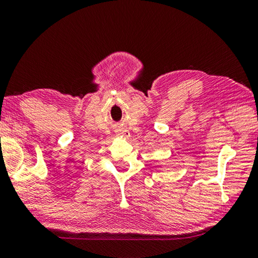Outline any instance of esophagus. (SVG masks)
Listing matches in <instances>:
<instances>
[{"label":"esophagus","instance_id":"obj_1","mask_svg":"<svg viewBox=\"0 0 258 258\" xmlns=\"http://www.w3.org/2000/svg\"><path fill=\"white\" fill-rule=\"evenodd\" d=\"M117 137L124 138V139H128L130 138V133L127 132V131H121V132H119L118 134H117Z\"/></svg>","mask_w":258,"mask_h":258}]
</instances>
